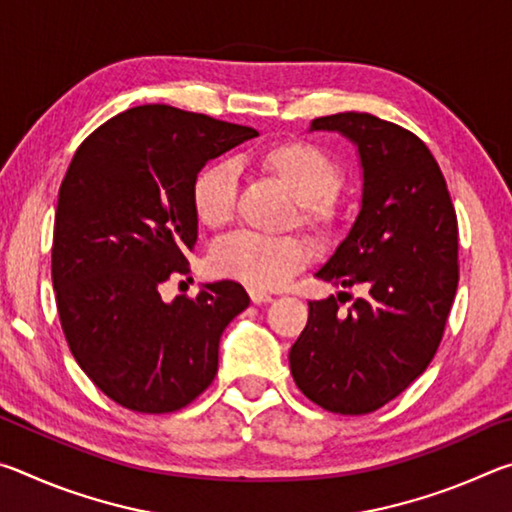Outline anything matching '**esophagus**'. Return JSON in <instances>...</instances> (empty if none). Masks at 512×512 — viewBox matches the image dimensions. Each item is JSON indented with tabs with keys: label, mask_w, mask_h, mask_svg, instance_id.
Listing matches in <instances>:
<instances>
[{
	"label": "esophagus",
	"mask_w": 512,
	"mask_h": 512,
	"mask_svg": "<svg viewBox=\"0 0 512 512\" xmlns=\"http://www.w3.org/2000/svg\"><path fill=\"white\" fill-rule=\"evenodd\" d=\"M248 296H250V300L255 302V305H262V302L273 300L271 293H264V291H257V289H248Z\"/></svg>",
	"instance_id": "1"
}]
</instances>
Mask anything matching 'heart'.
I'll return each mask as SVG.
<instances>
[{
    "mask_svg": "<svg viewBox=\"0 0 512 512\" xmlns=\"http://www.w3.org/2000/svg\"><path fill=\"white\" fill-rule=\"evenodd\" d=\"M255 164L298 201V219L329 239L339 230L341 210L336 189L343 171L316 144L302 140L277 142L255 155ZM237 201V173L228 162H212L198 171L192 185V207L201 225L221 230L228 225ZM309 262V246L300 237H259L239 232L212 248L210 271L250 289H275Z\"/></svg>",
    "mask_w": 512,
    "mask_h": 512,
    "instance_id": "obj_1",
    "label": "heart"
}]
</instances>
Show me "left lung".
Segmentation results:
<instances>
[{
    "label": "left lung",
    "instance_id": "8db88e82",
    "mask_svg": "<svg viewBox=\"0 0 512 512\" xmlns=\"http://www.w3.org/2000/svg\"><path fill=\"white\" fill-rule=\"evenodd\" d=\"M309 131L357 146L361 205L316 277L368 291L348 314L336 296L309 302L289 352L293 381L341 415L377 411L418 379L436 354L458 287V225L427 144L368 112L318 117Z\"/></svg>",
    "mask_w": 512,
    "mask_h": 512
}]
</instances>
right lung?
Returning <instances> with one entry per match:
<instances>
[{"label":"right lung","mask_w":512,"mask_h":512,"mask_svg":"<svg viewBox=\"0 0 512 512\" xmlns=\"http://www.w3.org/2000/svg\"><path fill=\"white\" fill-rule=\"evenodd\" d=\"M257 135L196 112L137 106L74 153L54 221L56 307L76 363L126 409L171 413L196 400L219 368L223 329L250 305L230 280L171 302L160 284L187 273L198 171Z\"/></svg>","instance_id":"right-lung-1"}]
</instances>
